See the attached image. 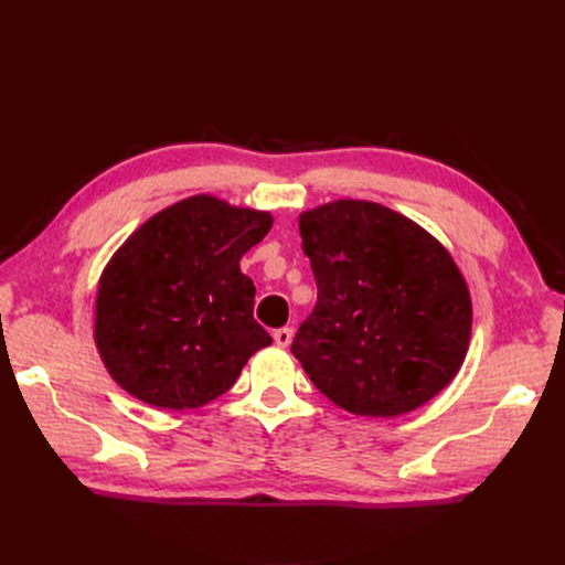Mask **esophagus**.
Returning a JSON list of instances; mask_svg holds the SVG:
<instances>
[{"label": "esophagus", "instance_id": "34e87169", "mask_svg": "<svg viewBox=\"0 0 565 565\" xmlns=\"http://www.w3.org/2000/svg\"><path fill=\"white\" fill-rule=\"evenodd\" d=\"M273 339L279 348H288L290 341H292V328H279L273 332Z\"/></svg>", "mask_w": 565, "mask_h": 565}]
</instances>
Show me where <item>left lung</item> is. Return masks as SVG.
<instances>
[{
    "instance_id": "left-lung-1",
    "label": "left lung",
    "mask_w": 565,
    "mask_h": 565,
    "mask_svg": "<svg viewBox=\"0 0 565 565\" xmlns=\"http://www.w3.org/2000/svg\"><path fill=\"white\" fill-rule=\"evenodd\" d=\"M318 302L290 345L318 392L358 417H398L458 375L469 286L437 237L392 207L337 199L300 213Z\"/></svg>"
}]
</instances>
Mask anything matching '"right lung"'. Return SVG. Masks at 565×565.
<instances>
[{
  "mask_svg": "<svg viewBox=\"0 0 565 565\" xmlns=\"http://www.w3.org/2000/svg\"><path fill=\"white\" fill-rule=\"evenodd\" d=\"M273 215L194 194L148 217L98 279L94 341L111 380L146 405L215 401L273 339L254 320L241 258Z\"/></svg>",
  "mask_w": 565,
  "mask_h": 565,
  "instance_id": "1",
  "label": "right lung"
}]
</instances>
